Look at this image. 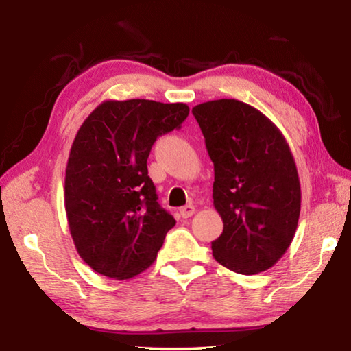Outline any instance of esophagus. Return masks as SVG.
<instances>
[{"label": "esophagus", "mask_w": 351, "mask_h": 351, "mask_svg": "<svg viewBox=\"0 0 351 351\" xmlns=\"http://www.w3.org/2000/svg\"><path fill=\"white\" fill-rule=\"evenodd\" d=\"M193 213H195V206L193 204H187V206H184V207H181V209H180V215L182 218L192 217Z\"/></svg>", "instance_id": "1"}]
</instances>
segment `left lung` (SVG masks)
Listing matches in <instances>:
<instances>
[{
  "label": "left lung",
  "instance_id": "obj_1",
  "mask_svg": "<svg viewBox=\"0 0 351 351\" xmlns=\"http://www.w3.org/2000/svg\"><path fill=\"white\" fill-rule=\"evenodd\" d=\"M192 112L213 162V206L223 218L213 258L245 276L269 269L289 247L300 215L288 142L268 117L240 100H210Z\"/></svg>",
  "mask_w": 351,
  "mask_h": 351
}]
</instances>
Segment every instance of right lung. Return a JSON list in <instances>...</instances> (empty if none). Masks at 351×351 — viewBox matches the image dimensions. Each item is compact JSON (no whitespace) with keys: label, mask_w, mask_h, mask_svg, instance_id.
Returning a JSON list of instances; mask_svg holds the SVG:
<instances>
[{"label":"right lung","mask_w":351,"mask_h":351,"mask_svg":"<svg viewBox=\"0 0 351 351\" xmlns=\"http://www.w3.org/2000/svg\"><path fill=\"white\" fill-rule=\"evenodd\" d=\"M186 104L106 100L82 123L64 176L77 252L96 272L132 278L156 258L175 218L158 203L147 159L159 136L181 128Z\"/></svg>","instance_id":"1"}]
</instances>
